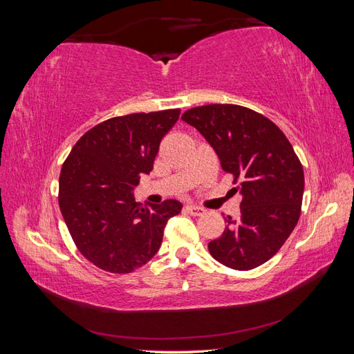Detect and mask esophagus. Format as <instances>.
Returning <instances> with one entry per match:
<instances>
[{
  "mask_svg": "<svg viewBox=\"0 0 354 354\" xmlns=\"http://www.w3.org/2000/svg\"><path fill=\"white\" fill-rule=\"evenodd\" d=\"M185 209H186L189 214H192V216H196V217H198V216H202V214L205 212V209L198 207V205H186Z\"/></svg>",
  "mask_w": 354,
  "mask_h": 354,
  "instance_id": "obj_1",
  "label": "esophagus"
}]
</instances>
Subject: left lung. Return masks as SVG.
Here are the masks:
<instances>
[{
	"label": "left lung",
	"instance_id": "8db88e82",
	"mask_svg": "<svg viewBox=\"0 0 354 354\" xmlns=\"http://www.w3.org/2000/svg\"><path fill=\"white\" fill-rule=\"evenodd\" d=\"M181 120L205 137L242 196L241 217L208 243L209 254L234 270H251L281 250L297 226L304 173L291 143L266 116L238 104H205Z\"/></svg>",
	"mask_w": 354,
	"mask_h": 354
}]
</instances>
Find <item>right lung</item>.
Instances as JSON below:
<instances>
[{
  "label": "right lung",
  "mask_w": 354,
  "mask_h": 354,
  "mask_svg": "<svg viewBox=\"0 0 354 354\" xmlns=\"http://www.w3.org/2000/svg\"><path fill=\"white\" fill-rule=\"evenodd\" d=\"M178 116L180 109H169L111 118L85 133L63 164L62 216L80 252L99 269L131 273L146 264L167 221L183 208L176 199L143 207L133 194Z\"/></svg>",
  "instance_id": "1"
}]
</instances>
